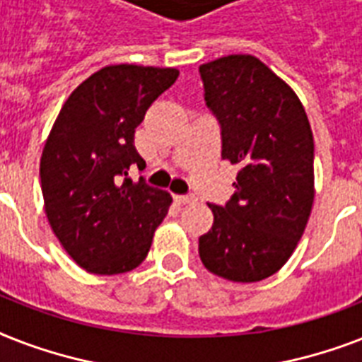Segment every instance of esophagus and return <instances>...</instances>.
Masks as SVG:
<instances>
[{"mask_svg":"<svg viewBox=\"0 0 362 362\" xmlns=\"http://www.w3.org/2000/svg\"><path fill=\"white\" fill-rule=\"evenodd\" d=\"M175 201L178 204H189V203H195L197 197H195V195H175Z\"/></svg>","mask_w":362,"mask_h":362,"instance_id":"esophagus-1","label":"esophagus"}]
</instances>
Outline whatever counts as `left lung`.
I'll list each match as a JSON object with an SVG mask.
<instances>
[{"mask_svg": "<svg viewBox=\"0 0 362 362\" xmlns=\"http://www.w3.org/2000/svg\"><path fill=\"white\" fill-rule=\"evenodd\" d=\"M204 101L221 129V158L238 165L235 193L209 204L214 223L199 257L216 276L259 281L286 264L314 203V136L297 93L255 56L199 67Z\"/></svg>", "mask_w": 362, "mask_h": 362, "instance_id": "1", "label": "left lung"}]
</instances>
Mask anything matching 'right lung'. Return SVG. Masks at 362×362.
I'll use <instances>...</instances> for the list:
<instances>
[{
    "label": "right lung",
    "instance_id": "add662e5",
    "mask_svg": "<svg viewBox=\"0 0 362 362\" xmlns=\"http://www.w3.org/2000/svg\"><path fill=\"white\" fill-rule=\"evenodd\" d=\"M178 78L173 67L109 65L65 101L42 148L41 189L54 235L93 274H122L146 259L170 193L133 182L144 167L136 125Z\"/></svg>",
    "mask_w": 362,
    "mask_h": 362
}]
</instances>
